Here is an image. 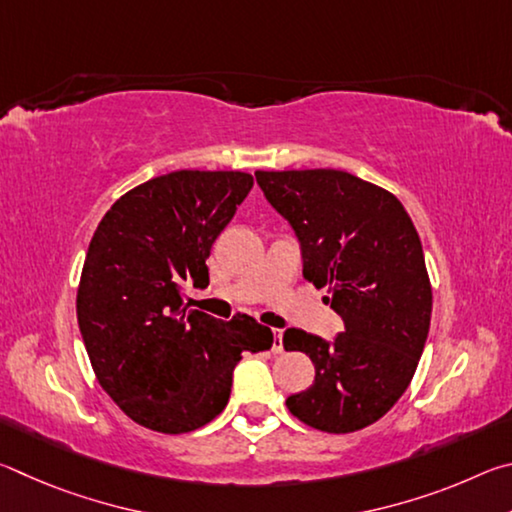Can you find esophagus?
I'll use <instances>...</instances> for the list:
<instances>
[{
    "label": "esophagus",
    "mask_w": 512,
    "mask_h": 512,
    "mask_svg": "<svg viewBox=\"0 0 512 512\" xmlns=\"http://www.w3.org/2000/svg\"><path fill=\"white\" fill-rule=\"evenodd\" d=\"M273 352H275V354H282V352H284L282 332H280V329H275V334H273Z\"/></svg>",
    "instance_id": "obj_1"
}]
</instances>
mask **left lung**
Instances as JSON below:
<instances>
[{"label": "left lung", "instance_id": "8db88e82", "mask_svg": "<svg viewBox=\"0 0 512 512\" xmlns=\"http://www.w3.org/2000/svg\"><path fill=\"white\" fill-rule=\"evenodd\" d=\"M296 232L302 275L327 287L345 329L334 341L291 327L284 348L309 354L316 379L289 411L327 433L359 431L393 409L418 368L431 284L411 216L397 198L348 171H255Z\"/></svg>", "mask_w": 512, "mask_h": 512}]
</instances>
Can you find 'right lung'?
Returning a JSON list of instances; mask_svg holds the SVG:
<instances>
[{"mask_svg":"<svg viewBox=\"0 0 512 512\" xmlns=\"http://www.w3.org/2000/svg\"><path fill=\"white\" fill-rule=\"evenodd\" d=\"M250 189L244 171H171L121 196L90 241L76 296L85 350L103 391L146 429L187 433L214 420L244 352L273 345L255 318L185 305L187 282L210 284L214 239Z\"/></svg>","mask_w":512,"mask_h":512,"instance_id":"1","label":"right lung"}]
</instances>
